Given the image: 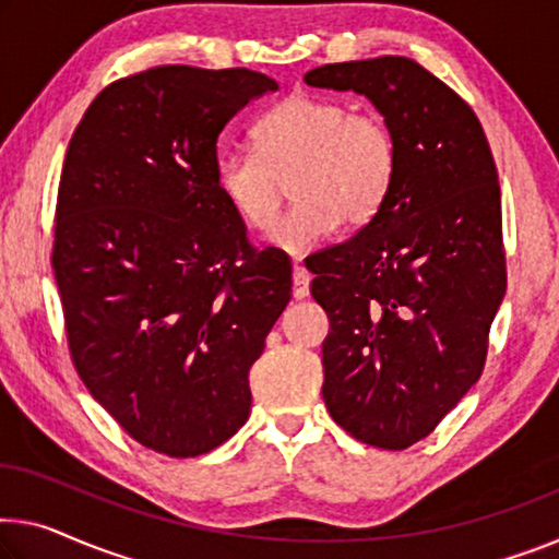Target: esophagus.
<instances>
[{"instance_id": "esophagus-1", "label": "esophagus", "mask_w": 559, "mask_h": 559, "mask_svg": "<svg viewBox=\"0 0 559 559\" xmlns=\"http://www.w3.org/2000/svg\"><path fill=\"white\" fill-rule=\"evenodd\" d=\"M309 272L305 267H299V264H295V270H292V282H295V289H292V295H295V299H305L309 295Z\"/></svg>"}]
</instances>
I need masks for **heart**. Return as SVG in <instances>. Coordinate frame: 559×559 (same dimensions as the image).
Returning a JSON list of instances; mask_svg holds the SVG:
<instances>
[{
	"instance_id": "obj_1",
	"label": "heart",
	"mask_w": 559,
	"mask_h": 559,
	"mask_svg": "<svg viewBox=\"0 0 559 559\" xmlns=\"http://www.w3.org/2000/svg\"><path fill=\"white\" fill-rule=\"evenodd\" d=\"M254 154L225 150L217 190L250 229L267 231L289 192L295 207L272 231L289 254H307L342 225L362 227L392 190L397 144L382 117L297 92L257 119Z\"/></svg>"
}]
</instances>
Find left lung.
<instances>
[{"mask_svg": "<svg viewBox=\"0 0 559 559\" xmlns=\"http://www.w3.org/2000/svg\"><path fill=\"white\" fill-rule=\"evenodd\" d=\"M305 82L365 94L397 144L382 210L305 264L330 317L332 419L372 448L407 450L483 374L508 287L495 159L467 102L415 59L324 64Z\"/></svg>", "mask_w": 559, "mask_h": 559, "instance_id": "1", "label": "left lung"}]
</instances>
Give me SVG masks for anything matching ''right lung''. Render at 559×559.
Masks as SVG:
<instances>
[{"instance_id": "1", "label": "right lung", "mask_w": 559, "mask_h": 559, "mask_svg": "<svg viewBox=\"0 0 559 559\" xmlns=\"http://www.w3.org/2000/svg\"><path fill=\"white\" fill-rule=\"evenodd\" d=\"M277 82L152 67L97 94L67 147L51 267L72 362L144 448L197 457L252 407L250 369L292 297L217 190V136Z\"/></svg>"}]
</instances>
